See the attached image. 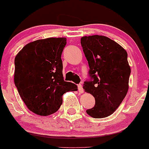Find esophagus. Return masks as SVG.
I'll return each instance as SVG.
<instances>
[{
	"mask_svg": "<svg viewBox=\"0 0 149 149\" xmlns=\"http://www.w3.org/2000/svg\"><path fill=\"white\" fill-rule=\"evenodd\" d=\"M78 91H79L80 93H83V88L82 85L81 84L78 85Z\"/></svg>",
	"mask_w": 149,
	"mask_h": 149,
	"instance_id": "34e87169",
	"label": "esophagus"
}]
</instances>
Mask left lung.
I'll use <instances>...</instances> for the list:
<instances>
[{"instance_id": "left-lung-1", "label": "left lung", "mask_w": 149, "mask_h": 149, "mask_svg": "<svg viewBox=\"0 0 149 149\" xmlns=\"http://www.w3.org/2000/svg\"><path fill=\"white\" fill-rule=\"evenodd\" d=\"M81 44L92 79L85 81L83 89L95 100L94 107L86 112L93 118L107 117L118 108L128 91L131 68L127 53L104 36H85Z\"/></svg>"}]
</instances>
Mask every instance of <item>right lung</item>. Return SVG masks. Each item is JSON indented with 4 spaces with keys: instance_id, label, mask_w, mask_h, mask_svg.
I'll use <instances>...</instances> for the list:
<instances>
[{
    "instance_id": "right-lung-1",
    "label": "right lung",
    "mask_w": 149,
    "mask_h": 149,
    "mask_svg": "<svg viewBox=\"0 0 149 149\" xmlns=\"http://www.w3.org/2000/svg\"><path fill=\"white\" fill-rule=\"evenodd\" d=\"M66 45L65 37L36 40L24 46L15 58V85L34 113H55L63 102L62 95L78 90L76 84L63 80L61 57Z\"/></svg>"
}]
</instances>
